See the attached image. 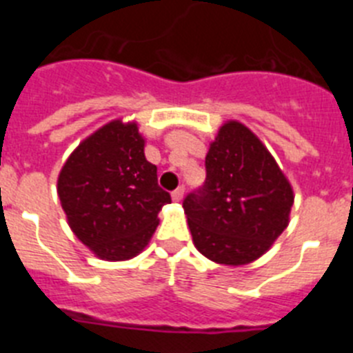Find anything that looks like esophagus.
Returning <instances> with one entry per match:
<instances>
[{
    "mask_svg": "<svg viewBox=\"0 0 353 353\" xmlns=\"http://www.w3.org/2000/svg\"><path fill=\"white\" fill-rule=\"evenodd\" d=\"M183 192H185V187H183V185L176 187V189H174V191L171 192V198H173L174 201H180V199L183 198Z\"/></svg>",
    "mask_w": 353,
    "mask_h": 353,
    "instance_id": "esophagus-1",
    "label": "esophagus"
}]
</instances>
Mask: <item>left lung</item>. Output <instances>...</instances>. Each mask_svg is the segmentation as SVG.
<instances>
[{
  "mask_svg": "<svg viewBox=\"0 0 353 353\" xmlns=\"http://www.w3.org/2000/svg\"><path fill=\"white\" fill-rule=\"evenodd\" d=\"M203 185L183 198L194 245L223 265L256 260L288 226L293 191L260 139L239 121L221 127Z\"/></svg>",
  "mask_w": 353,
  "mask_h": 353,
  "instance_id": "obj_1",
  "label": "left lung"
}]
</instances>
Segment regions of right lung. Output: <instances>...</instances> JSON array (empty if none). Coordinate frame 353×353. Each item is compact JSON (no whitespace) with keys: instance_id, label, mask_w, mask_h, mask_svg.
<instances>
[{"instance_id":"add662e5","label":"right lung","mask_w":353,"mask_h":353,"mask_svg":"<svg viewBox=\"0 0 353 353\" xmlns=\"http://www.w3.org/2000/svg\"><path fill=\"white\" fill-rule=\"evenodd\" d=\"M143 148L136 123L111 121L74 150L58 179L68 224L105 260L136 256L154 235L159 210L171 203Z\"/></svg>"}]
</instances>
